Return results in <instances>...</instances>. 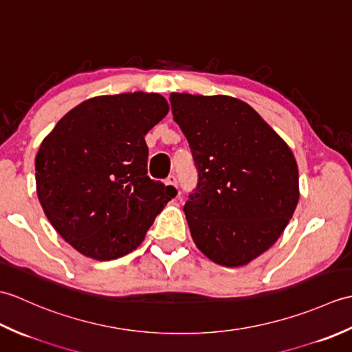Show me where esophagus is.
Segmentation results:
<instances>
[{"label": "esophagus", "mask_w": 352, "mask_h": 352, "mask_svg": "<svg viewBox=\"0 0 352 352\" xmlns=\"http://www.w3.org/2000/svg\"><path fill=\"white\" fill-rule=\"evenodd\" d=\"M166 184L168 186H172V188H175V189H178V183H177V178H175V175H169L168 178H166Z\"/></svg>", "instance_id": "esophagus-1"}]
</instances>
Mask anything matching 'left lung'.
<instances>
[{
    "label": "left lung",
    "mask_w": 352,
    "mask_h": 352,
    "mask_svg": "<svg viewBox=\"0 0 352 352\" xmlns=\"http://www.w3.org/2000/svg\"><path fill=\"white\" fill-rule=\"evenodd\" d=\"M169 101L198 169L183 208L193 242L221 266L248 265L278 241L295 212L294 153L242 100L174 92Z\"/></svg>",
    "instance_id": "obj_1"
}]
</instances>
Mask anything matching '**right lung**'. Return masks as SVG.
<instances>
[{
    "label": "right lung",
    "mask_w": 352,
    "mask_h": 352,
    "mask_svg": "<svg viewBox=\"0 0 352 352\" xmlns=\"http://www.w3.org/2000/svg\"><path fill=\"white\" fill-rule=\"evenodd\" d=\"M159 94L86 100L68 111L36 155L37 198L51 226L95 260L136 250L175 188L146 175V133L168 115Z\"/></svg>",
    "instance_id": "obj_1"
}]
</instances>
